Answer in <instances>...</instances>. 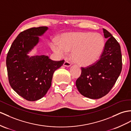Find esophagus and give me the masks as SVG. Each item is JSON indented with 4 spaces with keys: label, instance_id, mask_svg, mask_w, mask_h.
<instances>
[{
    "label": "esophagus",
    "instance_id": "1",
    "mask_svg": "<svg viewBox=\"0 0 131 131\" xmlns=\"http://www.w3.org/2000/svg\"><path fill=\"white\" fill-rule=\"evenodd\" d=\"M63 66H65V67H69L71 66V63L69 62L68 60H66L63 64Z\"/></svg>",
    "mask_w": 131,
    "mask_h": 131
}]
</instances>
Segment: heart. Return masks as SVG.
Masks as SVG:
<instances>
[{"label":"heart","instance_id":"b5f03b06","mask_svg":"<svg viewBox=\"0 0 131 131\" xmlns=\"http://www.w3.org/2000/svg\"><path fill=\"white\" fill-rule=\"evenodd\" d=\"M104 39L100 33L76 32L64 35L62 44L54 43L53 50L59 56L64 57L68 51L72 50V58L82 66H90L95 63L102 53Z\"/></svg>","mask_w":131,"mask_h":131}]
</instances>
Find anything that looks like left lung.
I'll list each match as a JSON object with an SVG mask.
<instances>
[{
	"label": "left lung",
	"instance_id": "8db88e82",
	"mask_svg": "<svg viewBox=\"0 0 131 131\" xmlns=\"http://www.w3.org/2000/svg\"><path fill=\"white\" fill-rule=\"evenodd\" d=\"M103 30L107 40L100 59L87 67H82L81 74L75 82L80 93L91 99L101 98L108 94L122 68L119 44L109 31L105 29Z\"/></svg>",
	"mask_w": 131,
	"mask_h": 131
}]
</instances>
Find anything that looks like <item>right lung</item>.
Wrapping results in <instances>:
<instances>
[{
	"instance_id": "right-lung-1",
	"label": "right lung",
	"mask_w": 131,
	"mask_h": 131,
	"mask_svg": "<svg viewBox=\"0 0 131 131\" xmlns=\"http://www.w3.org/2000/svg\"><path fill=\"white\" fill-rule=\"evenodd\" d=\"M48 30L47 27L31 28L21 31L13 42L6 64L11 87L29 101L43 97L50 88L54 72L64 60L55 61L46 56L29 57L28 54Z\"/></svg>"
}]
</instances>
